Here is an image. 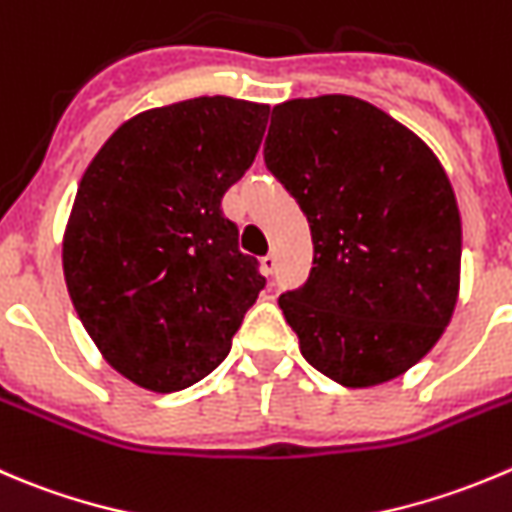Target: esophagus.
I'll list each match as a JSON object with an SVG mask.
<instances>
[{
	"mask_svg": "<svg viewBox=\"0 0 512 512\" xmlns=\"http://www.w3.org/2000/svg\"><path fill=\"white\" fill-rule=\"evenodd\" d=\"M260 267H262V275H275V270H277V255H267V257H262V262H260Z\"/></svg>",
	"mask_w": 512,
	"mask_h": 512,
	"instance_id": "34e87169",
	"label": "esophagus"
}]
</instances>
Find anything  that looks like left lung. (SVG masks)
<instances>
[{"label":"left lung","mask_w":512,"mask_h":512,"mask_svg":"<svg viewBox=\"0 0 512 512\" xmlns=\"http://www.w3.org/2000/svg\"><path fill=\"white\" fill-rule=\"evenodd\" d=\"M265 165L315 247L305 285L280 297L302 357L345 388L408 372L460 292V210L435 152L370 102L322 94L272 109Z\"/></svg>","instance_id":"1"}]
</instances>
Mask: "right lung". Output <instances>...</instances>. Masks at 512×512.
I'll list each match as a JSON object with an SVG mask.
<instances>
[{
  "instance_id": "1",
  "label": "right lung",
  "mask_w": 512,
  "mask_h": 512,
  "mask_svg": "<svg viewBox=\"0 0 512 512\" xmlns=\"http://www.w3.org/2000/svg\"><path fill=\"white\" fill-rule=\"evenodd\" d=\"M267 114L222 94L145 109L79 180L64 282L104 360L140 388L177 393L210 375L265 287L220 202L255 160Z\"/></svg>"
}]
</instances>
